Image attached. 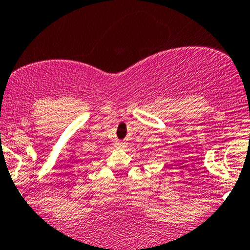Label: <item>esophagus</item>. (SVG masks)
<instances>
[{
    "instance_id": "esophagus-1",
    "label": "esophagus",
    "mask_w": 250,
    "mask_h": 250,
    "mask_svg": "<svg viewBox=\"0 0 250 250\" xmlns=\"http://www.w3.org/2000/svg\"><path fill=\"white\" fill-rule=\"evenodd\" d=\"M119 148H122V149H125V148H127V144H125V142H120V144H119Z\"/></svg>"
}]
</instances>
